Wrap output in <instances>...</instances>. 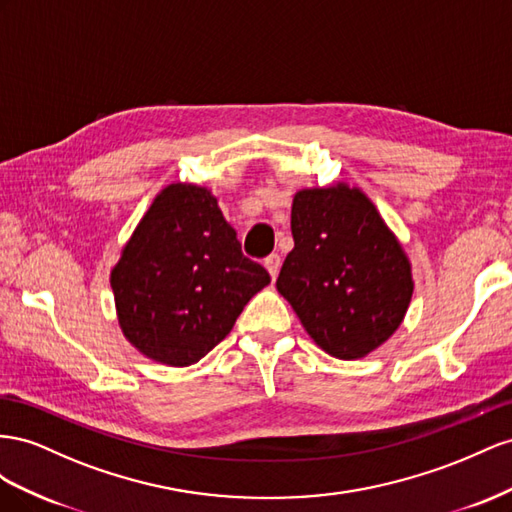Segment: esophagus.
Returning <instances> with one entry per match:
<instances>
[{"instance_id":"obj_1","label":"esophagus","mask_w":512,"mask_h":512,"mask_svg":"<svg viewBox=\"0 0 512 512\" xmlns=\"http://www.w3.org/2000/svg\"><path fill=\"white\" fill-rule=\"evenodd\" d=\"M264 266H266V270L270 272V276H272V279H276V274H279V270H281V255H276V253H272L270 257H266V261H264Z\"/></svg>"}]
</instances>
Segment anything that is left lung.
<instances>
[{
	"label": "left lung",
	"mask_w": 512,
	"mask_h": 512,
	"mask_svg": "<svg viewBox=\"0 0 512 512\" xmlns=\"http://www.w3.org/2000/svg\"><path fill=\"white\" fill-rule=\"evenodd\" d=\"M291 236L276 289L317 347L358 360L384 345L407 313L414 279L375 203L347 182L302 188L291 203Z\"/></svg>",
	"instance_id": "1"
}]
</instances>
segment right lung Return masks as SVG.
<instances>
[{
	"label": "right lung",
	"mask_w": 512,
	"mask_h": 512,
	"mask_svg": "<svg viewBox=\"0 0 512 512\" xmlns=\"http://www.w3.org/2000/svg\"><path fill=\"white\" fill-rule=\"evenodd\" d=\"M270 274L242 255L210 188L160 191L111 270L126 341L160 364L188 367L221 343Z\"/></svg>",
	"instance_id": "1"
}]
</instances>
